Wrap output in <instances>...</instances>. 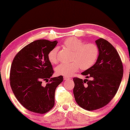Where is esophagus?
Instances as JSON below:
<instances>
[{"label": "esophagus", "mask_w": 130, "mask_h": 130, "mask_svg": "<svg viewBox=\"0 0 130 130\" xmlns=\"http://www.w3.org/2000/svg\"><path fill=\"white\" fill-rule=\"evenodd\" d=\"M69 79H70V77H69V76H63V79L64 80H68Z\"/></svg>", "instance_id": "esophagus-1"}]
</instances>
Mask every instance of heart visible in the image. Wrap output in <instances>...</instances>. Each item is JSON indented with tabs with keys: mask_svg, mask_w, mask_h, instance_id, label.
Segmentation results:
<instances>
[{
	"mask_svg": "<svg viewBox=\"0 0 130 130\" xmlns=\"http://www.w3.org/2000/svg\"><path fill=\"white\" fill-rule=\"evenodd\" d=\"M63 46L74 51L72 62L62 63L56 68V72L59 75L68 76L72 75L80 68L87 70L92 67L97 61L99 56V48L94 43H84L82 40L75 37H69L63 42ZM47 59L52 64H56L59 61L58 48L54 47L47 54Z\"/></svg>",
	"mask_w": 130,
	"mask_h": 130,
	"instance_id": "obj_1",
	"label": "heart"
}]
</instances>
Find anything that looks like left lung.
Returning <instances> with one entry per match:
<instances>
[{"label":"left lung","mask_w":130,"mask_h":130,"mask_svg":"<svg viewBox=\"0 0 130 130\" xmlns=\"http://www.w3.org/2000/svg\"><path fill=\"white\" fill-rule=\"evenodd\" d=\"M99 56L94 66L82 73L91 80L73 78L74 95L78 105L94 111L107 105L116 95L123 76V66L115 47L103 38L95 41Z\"/></svg>","instance_id":"left-lung-1"}]
</instances>
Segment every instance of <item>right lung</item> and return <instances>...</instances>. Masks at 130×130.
I'll return each mask as SVG.
<instances>
[{
  "mask_svg": "<svg viewBox=\"0 0 130 130\" xmlns=\"http://www.w3.org/2000/svg\"><path fill=\"white\" fill-rule=\"evenodd\" d=\"M57 43L45 39L32 42L23 47L12 61L11 88L21 105L32 112L43 114L54 106L55 89L63 78H51L54 71L47 54ZM43 81L47 83L46 85Z\"/></svg>",
  "mask_w": 130,
  "mask_h": 130,
  "instance_id": "obj_1",
  "label": "right lung"
}]
</instances>
